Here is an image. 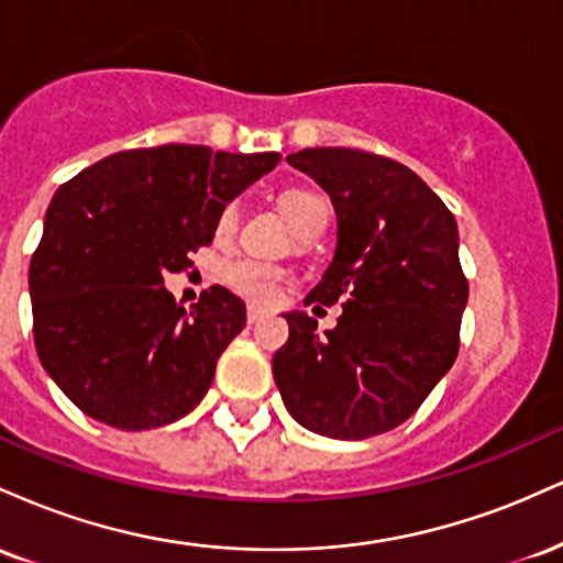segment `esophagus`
Instances as JSON below:
<instances>
[{
    "instance_id": "34e87169",
    "label": "esophagus",
    "mask_w": 563,
    "mask_h": 563,
    "mask_svg": "<svg viewBox=\"0 0 563 563\" xmlns=\"http://www.w3.org/2000/svg\"><path fill=\"white\" fill-rule=\"evenodd\" d=\"M262 318H264V312H262L260 307H249V309H245V320H249L251 325H254V322H260Z\"/></svg>"
}]
</instances>
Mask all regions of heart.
Here are the masks:
<instances>
[{
    "instance_id": "b5f03b06",
    "label": "heart",
    "mask_w": 563,
    "mask_h": 563,
    "mask_svg": "<svg viewBox=\"0 0 563 563\" xmlns=\"http://www.w3.org/2000/svg\"><path fill=\"white\" fill-rule=\"evenodd\" d=\"M277 203H280L283 214L288 217V222L294 224V230L299 232H307L312 228H325L328 222V200L320 196V192L309 190V187H288V190L280 192V198H277ZM238 224V206L235 203H228L222 206V211H219L217 217V235L224 238L230 235L232 230H235ZM283 273L280 267H275V264H267V262H260V260H249V256H243V260H232L224 264L222 269V280L228 283V288L235 290V294H241L243 299L249 301H256V303H269L277 296V288H280Z\"/></svg>"
}]
</instances>
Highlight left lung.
<instances>
[{
  "instance_id": "left-lung-1",
  "label": "left lung",
  "mask_w": 563,
  "mask_h": 563,
  "mask_svg": "<svg viewBox=\"0 0 563 563\" xmlns=\"http://www.w3.org/2000/svg\"><path fill=\"white\" fill-rule=\"evenodd\" d=\"M290 166L331 196L335 254L303 303L341 301L333 331L288 312L273 376L290 416L331 439L397 429L450 371L468 280L457 224L442 198L399 161L352 147H307Z\"/></svg>"
}]
</instances>
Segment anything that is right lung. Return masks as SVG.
<instances>
[{
  "label": "right lung",
  "instance_id": "add662e5",
  "mask_svg": "<svg viewBox=\"0 0 563 563\" xmlns=\"http://www.w3.org/2000/svg\"><path fill=\"white\" fill-rule=\"evenodd\" d=\"M277 161L172 142L113 153L57 187L29 269L34 341L81 412L142 431L203 399L245 303L211 286L185 312L164 275L190 267L222 206Z\"/></svg>",
  "mask_w": 563,
  "mask_h": 563
}]
</instances>
